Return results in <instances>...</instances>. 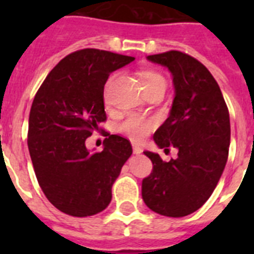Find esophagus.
I'll list each match as a JSON object with an SVG mask.
<instances>
[{
	"mask_svg": "<svg viewBox=\"0 0 254 254\" xmlns=\"http://www.w3.org/2000/svg\"><path fill=\"white\" fill-rule=\"evenodd\" d=\"M142 151V147L139 146V145H133V153H134V154H141Z\"/></svg>",
	"mask_w": 254,
	"mask_h": 254,
	"instance_id": "esophagus-1",
	"label": "esophagus"
}]
</instances>
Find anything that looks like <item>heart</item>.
<instances>
[{"mask_svg":"<svg viewBox=\"0 0 254 254\" xmlns=\"http://www.w3.org/2000/svg\"><path fill=\"white\" fill-rule=\"evenodd\" d=\"M159 79H163V77L154 71L141 72V80H142L143 85L150 84V83L159 80ZM151 129H153V121L138 115L127 116V119L119 125L120 133L127 135V138H130L131 141H141L149 134Z\"/></svg>","mask_w":254,"mask_h":254,"instance_id":"1","label":"heart"}]
</instances>
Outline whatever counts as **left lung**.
Segmentation results:
<instances>
[{
	"label": "left lung",
	"mask_w": 254,
	"mask_h": 254,
	"mask_svg": "<svg viewBox=\"0 0 254 254\" xmlns=\"http://www.w3.org/2000/svg\"><path fill=\"white\" fill-rule=\"evenodd\" d=\"M173 75V105L166 121L154 133L157 146L177 147L178 157L165 162L143 151L153 171L142 181V199L154 212L187 216L208 200L228 159L229 113L220 87L208 69L181 51L149 55Z\"/></svg>",
	"instance_id": "8db88e82"
}]
</instances>
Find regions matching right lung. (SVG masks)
<instances>
[{
  "mask_svg": "<svg viewBox=\"0 0 254 254\" xmlns=\"http://www.w3.org/2000/svg\"><path fill=\"white\" fill-rule=\"evenodd\" d=\"M133 57L84 49L58 63L30 109L27 146L42 191L59 211L76 217L101 212L112 200V186L131 155L130 142L109 134L100 153L85 139L107 120L104 85Z\"/></svg>",
  "mask_w": 254,
  "mask_h": 254,
  "instance_id": "add662e5",
  "label": "right lung"
}]
</instances>
